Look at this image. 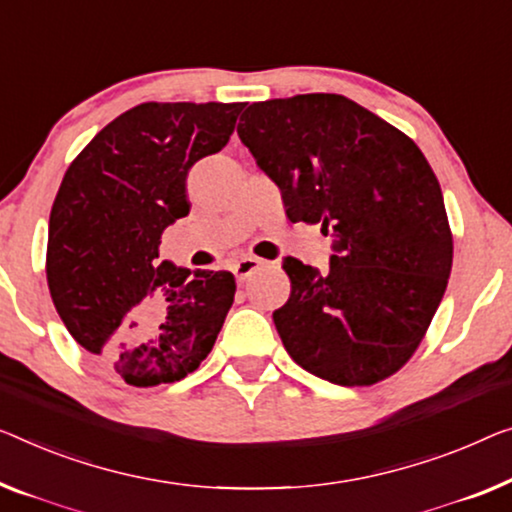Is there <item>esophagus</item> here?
<instances>
[{
  "label": "esophagus",
  "mask_w": 512,
  "mask_h": 512,
  "mask_svg": "<svg viewBox=\"0 0 512 512\" xmlns=\"http://www.w3.org/2000/svg\"><path fill=\"white\" fill-rule=\"evenodd\" d=\"M262 266H264L262 259H257V257H241L239 262H234L232 271H234L236 280L243 282V280H248L250 276H253L257 269H262Z\"/></svg>",
  "instance_id": "34e87169"
}]
</instances>
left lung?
I'll return each instance as SVG.
<instances>
[{
    "label": "left lung",
    "mask_w": 512,
    "mask_h": 512,
    "mask_svg": "<svg viewBox=\"0 0 512 512\" xmlns=\"http://www.w3.org/2000/svg\"><path fill=\"white\" fill-rule=\"evenodd\" d=\"M280 188L292 223L331 234L329 271L282 259L289 301L273 312L287 354L338 386L400 370L444 299L453 236L421 149L340 94L248 105L236 128Z\"/></svg>",
    "instance_id": "obj_1"
}]
</instances>
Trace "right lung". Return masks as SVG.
Listing matches in <instances>:
<instances>
[{"instance_id": "add662e5", "label": "right lung", "mask_w": 512, "mask_h": 512, "mask_svg": "<svg viewBox=\"0 0 512 512\" xmlns=\"http://www.w3.org/2000/svg\"><path fill=\"white\" fill-rule=\"evenodd\" d=\"M243 103H142L91 140L61 181L48 227V287L61 322L131 386L200 368L232 308L230 271L158 257L188 216L186 179L230 142ZM157 310L149 330L130 319Z\"/></svg>"}]
</instances>
